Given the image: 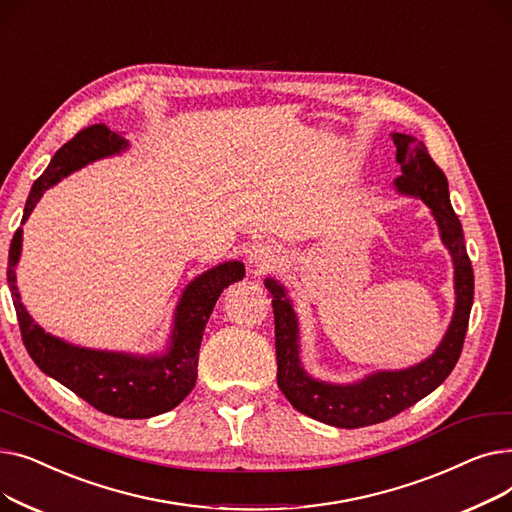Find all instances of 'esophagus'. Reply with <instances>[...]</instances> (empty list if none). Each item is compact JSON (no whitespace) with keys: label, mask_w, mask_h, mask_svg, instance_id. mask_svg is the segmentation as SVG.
<instances>
[{"label":"esophagus","mask_w":512,"mask_h":512,"mask_svg":"<svg viewBox=\"0 0 512 512\" xmlns=\"http://www.w3.org/2000/svg\"><path fill=\"white\" fill-rule=\"evenodd\" d=\"M251 270L255 274H263L267 270H272V267L278 263V251L270 245H259L253 253H251Z\"/></svg>","instance_id":"obj_1"}]
</instances>
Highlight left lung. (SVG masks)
<instances>
[{
    "mask_svg": "<svg viewBox=\"0 0 512 512\" xmlns=\"http://www.w3.org/2000/svg\"><path fill=\"white\" fill-rule=\"evenodd\" d=\"M392 141L402 170V176L394 180L396 191L419 197L432 209L442 242L454 263V313L434 355L407 369L375 371L355 384L319 382L301 365L299 319L292 309V301L278 280L265 278V288L272 294L274 307L278 386L282 394L303 415L344 429L382 423L434 392L461 357L473 305V267L465 247L463 226L450 205L448 180L421 141L400 132L392 134Z\"/></svg>",
    "mask_w": 512,
    "mask_h": 512,
    "instance_id": "8db88e82",
    "label": "left lung"
}]
</instances>
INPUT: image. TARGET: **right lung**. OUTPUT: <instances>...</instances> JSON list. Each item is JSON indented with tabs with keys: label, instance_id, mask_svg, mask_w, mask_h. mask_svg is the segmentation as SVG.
Listing matches in <instances>:
<instances>
[{
	"label": "right lung",
	"instance_id": "add662e5",
	"mask_svg": "<svg viewBox=\"0 0 512 512\" xmlns=\"http://www.w3.org/2000/svg\"><path fill=\"white\" fill-rule=\"evenodd\" d=\"M128 141L105 124L80 130L53 155L35 180L24 205L22 224L49 186L101 157L122 153ZM22 249V228L16 230L8 255V286L18 317L22 342L37 367L58 380L97 411L120 419H149L172 411L195 388L199 346L209 315L224 288L245 278V265L226 261L197 276L182 290L174 311V328L164 353L139 357L130 353L93 351L47 334L20 303L16 265Z\"/></svg>",
	"mask_w": 512,
	"mask_h": 512
}]
</instances>
